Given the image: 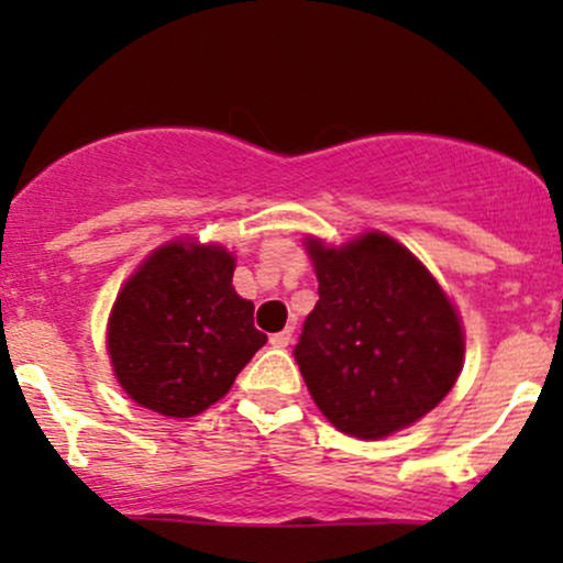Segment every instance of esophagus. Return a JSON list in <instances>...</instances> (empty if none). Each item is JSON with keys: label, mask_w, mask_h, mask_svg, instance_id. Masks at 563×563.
I'll use <instances>...</instances> for the list:
<instances>
[{"label": "esophagus", "mask_w": 563, "mask_h": 563, "mask_svg": "<svg viewBox=\"0 0 563 563\" xmlns=\"http://www.w3.org/2000/svg\"><path fill=\"white\" fill-rule=\"evenodd\" d=\"M290 339H294V331H290V328H286V331L269 335V344H273L275 349H286L290 344Z\"/></svg>", "instance_id": "1"}]
</instances>
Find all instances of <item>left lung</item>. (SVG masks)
Listing matches in <instances>:
<instances>
[{
    "label": "left lung",
    "mask_w": 563,
    "mask_h": 563,
    "mask_svg": "<svg viewBox=\"0 0 563 563\" xmlns=\"http://www.w3.org/2000/svg\"><path fill=\"white\" fill-rule=\"evenodd\" d=\"M320 301L294 349L322 416L380 439L442 402L463 367V331L437 280L380 232L341 249L309 241Z\"/></svg>",
    "instance_id": "left-lung-1"
}]
</instances>
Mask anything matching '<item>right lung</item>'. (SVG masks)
<instances>
[{"instance_id": "1", "label": "right lung", "mask_w": 563, "mask_h": 563, "mask_svg": "<svg viewBox=\"0 0 563 563\" xmlns=\"http://www.w3.org/2000/svg\"><path fill=\"white\" fill-rule=\"evenodd\" d=\"M232 273L235 260L219 245L169 243L132 275L108 322V352L134 402L161 416H198L267 344Z\"/></svg>"}]
</instances>
